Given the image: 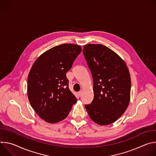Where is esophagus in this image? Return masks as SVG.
<instances>
[{
    "label": "esophagus",
    "mask_w": 156,
    "mask_h": 156,
    "mask_svg": "<svg viewBox=\"0 0 156 156\" xmlns=\"http://www.w3.org/2000/svg\"><path fill=\"white\" fill-rule=\"evenodd\" d=\"M78 94L79 96V97H81L82 96V94H83V91H80V92L78 93Z\"/></svg>",
    "instance_id": "1"
}]
</instances>
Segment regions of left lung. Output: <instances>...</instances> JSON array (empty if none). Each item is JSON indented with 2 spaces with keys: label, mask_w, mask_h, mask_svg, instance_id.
Masks as SVG:
<instances>
[{
  "label": "left lung",
  "mask_w": 156,
  "mask_h": 156,
  "mask_svg": "<svg viewBox=\"0 0 156 156\" xmlns=\"http://www.w3.org/2000/svg\"><path fill=\"white\" fill-rule=\"evenodd\" d=\"M93 79L94 99L85 108L100 125L115 122L126 110L130 99L131 78L125 62L102 44H86L83 51Z\"/></svg>",
  "instance_id": "8db88e82"
}]
</instances>
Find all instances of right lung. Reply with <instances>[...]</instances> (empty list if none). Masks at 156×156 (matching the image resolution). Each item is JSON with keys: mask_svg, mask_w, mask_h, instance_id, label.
I'll use <instances>...</instances> for the list:
<instances>
[{"mask_svg": "<svg viewBox=\"0 0 156 156\" xmlns=\"http://www.w3.org/2000/svg\"><path fill=\"white\" fill-rule=\"evenodd\" d=\"M81 51L74 44H61L43 53L33 63L28 76V97L44 121L54 123L63 120L76 102L66 73Z\"/></svg>", "mask_w": 156, "mask_h": 156, "instance_id": "add662e5", "label": "right lung"}]
</instances>
